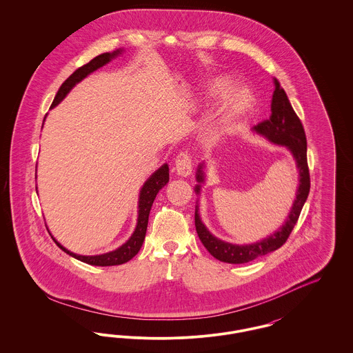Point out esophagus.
Listing matches in <instances>:
<instances>
[{
    "mask_svg": "<svg viewBox=\"0 0 353 353\" xmlns=\"http://www.w3.org/2000/svg\"><path fill=\"white\" fill-rule=\"evenodd\" d=\"M176 172L181 177H188L192 173V160L186 153H180L176 159Z\"/></svg>",
    "mask_w": 353,
    "mask_h": 353,
    "instance_id": "esophagus-1",
    "label": "esophagus"
}]
</instances>
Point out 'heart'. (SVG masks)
I'll return each instance as SVG.
<instances>
[{
	"mask_svg": "<svg viewBox=\"0 0 353 353\" xmlns=\"http://www.w3.org/2000/svg\"><path fill=\"white\" fill-rule=\"evenodd\" d=\"M232 84L229 78L217 75L210 78L203 87V101L206 103L213 104L222 99L216 123L209 134L210 141L214 144L236 134L255 104L252 88L248 85L232 87Z\"/></svg>",
	"mask_w": 353,
	"mask_h": 353,
	"instance_id": "1",
	"label": "heart"
}]
</instances>
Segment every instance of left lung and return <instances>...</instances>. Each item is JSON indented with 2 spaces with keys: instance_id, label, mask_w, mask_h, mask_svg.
Wrapping results in <instances>:
<instances>
[{
  "instance_id": "1",
  "label": "left lung",
  "mask_w": 353,
  "mask_h": 353,
  "mask_svg": "<svg viewBox=\"0 0 353 353\" xmlns=\"http://www.w3.org/2000/svg\"><path fill=\"white\" fill-rule=\"evenodd\" d=\"M275 90L271 99V117L269 120H265L255 125L252 131L254 134L266 139L270 143L283 147L295 161V167L298 172V186L295 192V199L292 206L285 217V222L271 234L265 238L255 241L252 243H232L223 241L213 234L206 225L202 222L200 214V199L196 202V213L194 222L196 230L201 239L202 245L206 250L210 252L216 259L225 263L241 265L248 263L256 259L258 256L266 255L269 252H275L279 249L292 232L299 214L302 212L303 205L310 193V173L307 167V140L303 130L302 123L296 117L291 103L287 98L285 90L281 87L279 82L272 79ZM196 181L194 186L196 194L200 197L202 185L206 181V163L202 161L199 164L196 170Z\"/></svg>"
}]
</instances>
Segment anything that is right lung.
I'll use <instances>...</instances> for the list:
<instances>
[{"label":"right lung","mask_w":353,"mask_h":353,"mask_svg":"<svg viewBox=\"0 0 353 353\" xmlns=\"http://www.w3.org/2000/svg\"><path fill=\"white\" fill-rule=\"evenodd\" d=\"M124 51H125L124 49H118V50L112 51V52H103L101 55L95 57L92 61H90L87 65L78 68L74 74H71L68 77V79L65 81V83L61 85V88L58 90V92H57V95H55V98L52 101L50 108L57 107L61 101L68 97V92L77 84L81 83L84 78H87L90 74H92L98 68L105 66L112 59L118 58L119 55H121ZM46 117H45V119H46ZM45 119H43V121H45ZM42 127H43V124H42ZM168 164H163L160 168L154 170L151 176L145 180V183L143 184L140 192H139L137 219H136L134 233L131 234V236L121 246H119L118 249H115L112 252L97 254V255H81V254L70 252L63 245H61L54 238V235L51 234L50 232H49L51 238H52V241L57 243V246L59 249H62L63 252L68 254V255H71L72 258H75V259H78L81 262H84L87 265H91V266H117V265H123V263L128 262L130 259H132L134 255L139 252V250L141 249L144 238H145V233H147L148 217H150L152 203L154 201L159 190L168 184Z\"/></svg>","instance_id":"obj_1"}]
</instances>
